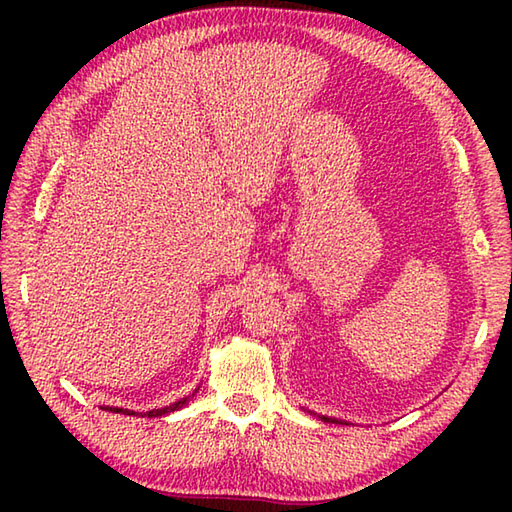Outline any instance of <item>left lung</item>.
Instances as JSON below:
<instances>
[{
	"instance_id": "obj_1",
	"label": "left lung",
	"mask_w": 512,
	"mask_h": 512,
	"mask_svg": "<svg viewBox=\"0 0 512 512\" xmlns=\"http://www.w3.org/2000/svg\"><path fill=\"white\" fill-rule=\"evenodd\" d=\"M323 422H336V424H343V422H339L336 418H325V416H319Z\"/></svg>"
}]
</instances>
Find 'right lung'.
Wrapping results in <instances>:
<instances>
[{
    "instance_id": "right-lung-1",
    "label": "right lung",
    "mask_w": 512,
    "mask_h": 512,
    "mask_svg": "<svg viewBox=\"0 0 512 512\" xmlns=\"http://www.w3.org/2000/svg\"><path fill=\"white\" fill-rule=\"evenodd\" d=\"M189 402V398H182V400H178V402H173V405H169V407H162V409H151V411H147L145 416L147 418H158V416H165V413H171V411H176V409H182L184 405H187ZM105 409H110V411H116V413H127V416H136V411H129V409H118V407H105Z\"/></svg>"
}]
</instances>
